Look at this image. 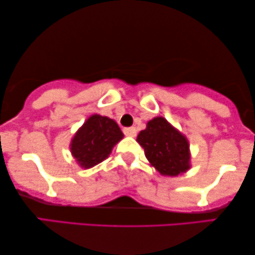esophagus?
<instances>
[{
	"label": "esophagus",
	"instance_id": "esophagus-1",
	"mask_svg": "<svg viewBox=\"0 0 255 255\" xmlns=\"http://www.w3.org/2000/svg\"><path fill=\"white\" fill-rule=\"evenodd\" d=\"M124 133L127 136H135L136 135V129L135 127H128V128H124Z\"/></svg>",
	"mask_w": 255,
	"mask_h": 255
}]
</instances>
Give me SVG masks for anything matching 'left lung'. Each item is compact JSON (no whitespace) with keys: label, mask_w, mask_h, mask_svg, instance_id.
Returning a JSON list of instances; mask_svg holds the SVG:
<instances>
[{"label":"left lung","mask_w":255,"mask_h":255,"mask_svg":"<svg viewBox=\"0 0 255 255\" xmlns=\"http://www.w3.org/2000/svg\"><path fill=\"white\" fill-rule=\"evenodd\" d=\"M136 141L151 166L162 175L176 176L191 167L188 141L163 118H154L148 122Z\"/></svg>","instance_id":"left-lung-1"}]
</instances>
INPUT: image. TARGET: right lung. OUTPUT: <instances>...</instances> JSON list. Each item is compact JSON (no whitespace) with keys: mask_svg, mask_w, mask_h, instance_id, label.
<instances>
[{"mask_svg":"<svg viewBox=\"0 0 255 255\" xmlns=\"http://www.w3.org/2000/svg\"><path fill=\"white\" fill-rule=\"evenodd\" d=\"M124 137L117 122L107 117L92 115L73 137L70 150L80 166L85 168L98 165Z\"/></svg>","mask_w":255,"mask_h":255,"instance_id":"1","label":"right lung"}]
</instances>
